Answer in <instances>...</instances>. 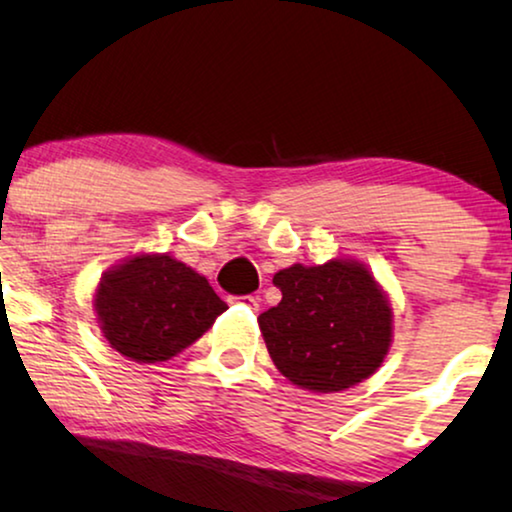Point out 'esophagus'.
<instances>
[{
    "label": "esophagus",
    "instance_id": "esophagus-1",
    "mask_svg": "<svg viewBox=\"0 0 512 512\" xmlns=\"http://www.w3.org/2000/svg\"><path fill=\"white\" fill-rule=\"evenodd\" d=\"M230 304H244L249 308H258V296L246 294V296H230Z\"/></svg>",
    "mask_w": 512,
    "mask_h": 512
}]
</instances>
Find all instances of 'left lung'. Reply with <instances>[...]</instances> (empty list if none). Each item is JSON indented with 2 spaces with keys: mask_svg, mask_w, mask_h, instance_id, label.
<instances>
[{
  "mask_svg": "<svg viewBox=\"0 0 512 512\" xmlns=\"http://www.w3.org/2000/svg\"><path fill=\"white\" fill-rule=\"evenodd\" d=\"M273 285L282 301L258 315V325L289 382L332 394L380 368L391 346V306L363 263H294L275 273Z\"/></svg>",
  "mask_w": 512,
  "mask_h": 512,
  "instance_id": "left-lung-1",
  "label": "left lung"
}]
</instances>
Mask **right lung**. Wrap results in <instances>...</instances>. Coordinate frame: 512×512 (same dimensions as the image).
<instances>
[{
    "label": "right lung",
    "instance_id": "right-lung-1",
    "mask_svg": "<svg viewBox=\"0 0 512 512\" xmlns=\"http://www.w3.org/2000/svg\"><path fill=\"white\" fill-rule=\"evenodd\" d=\"M94 311L121 356L161 363L197 342L227 304L185 263L166 254H140L104 273Z\"/></svg>",
    "mask_w": 512,
    "mask_h": 512
}]
</instances>
